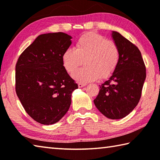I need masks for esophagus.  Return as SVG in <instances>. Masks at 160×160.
Segmentation results:
<instances>
[{"label": "esophagus", "mask_w": 160, "mask_h": 160, "mask_svg": "<svg viewBox=\"0 0 160 160\" xmlns=\"http://www.w3.org/2000/svg\"><path fill=\"white\" fill-rule=\"evenodd\" d=\"M86 85V83H81V82L78 83V88H82V87H83V86H85Z\"/></svg>", "instance_id": "obj_1"}]
</instances>
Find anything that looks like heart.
<instances>
[{
	"mask_svg": "<svg viewBox=\"0 0 160 160\" xmlns=\"http://www.w3.org/2000/svg\"><path fill=\"white\" fill-rule=\"evenodd\" d=\"M120 53L112 41L94 32L81 36L76 43V49L67 48L62 55L66 71L72 74L85 61V66L72 74L77 82L87 83L101 77H110L118 65Z\"/></svg>",
	"mask_w": 160,
	"mask_h": 160,
	"instance_id": "1",
	"label": "heart"
}]
</instances>
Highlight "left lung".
I'll return each mask as SVG.
<instances>
[{"mask_svg":"<svg viewBox=\"0 0 160 160\" xmlns=\"http://www.w3.org/2000/svg\"><path fill=\"white\" fill-rule=\"evenodd\" d=\"M118 46L119 61L112 75L100 86L99 93L93 100L100 112L111 119L127 116L141 98L146 69L141 51L119 32L112 33Z\"/></svg>","mask_w":160,"mask_h":160,"instance_id":"obj_1","label":"left lung"}]
</instances>
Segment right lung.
Returning <instances> with one entry per match:
<instances>
[{
    "label": "right lung",
    "mask_w": 160,
    "mask_h": 160,
    "mask_svg": "<svg viewBox=\"0 0 160 160\" xmlns=\"http://www.w3.org/2000/svg\"><path fill=\"white\" fill-rule=\"evenodd\" d=\"M71 38L62 32L39 35L16 64V93L27 113L41 124L60 121L70 107L72 92L78 88L62 62Z\"/></svg>",
    "instance_id": "obj_1"
}]
</instances>
